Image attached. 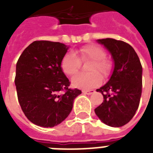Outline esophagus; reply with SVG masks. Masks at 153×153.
Returning <instances> with one entry per match:
<instances>
[{"mask_svg":"<svg viewBox=\"0 0 153 153\" xmlns=\"http://www.w3.org/2000/svg\"><path fill=\"white\" fill-rule=\"evenodd\" d=\"M94 92V91L93 90H91V91H82V93L85 94H93Z\"/></svg>","mask_w":153,"mask_h":153,"instance_id":"esophagus-1","label":"esophagus"}]
</instances>
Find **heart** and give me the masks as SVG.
Segmentation results:
<instances>
[{
	"label": "heart",
	"instance_id": "obj_1",
	"mask_svg": "<svg viewBox=\"0 0 153 153\" xmlns=\"http://www.w3.org/2000/svg\"><path fill=\"white\" fill-rule=\"evenodd\" d=\"M67 52L62 56L60 67L65 74L73 76L78 73L81 62L91 61L87 67L89 73L79 74L72 79V85L77 88L91 90L99 86L103 78H108L113 69V63L106 58V52L97 44H88L80 48L77 51ZM101 75H100V74Z\"/></svg>",
	"mask_w": 153,
	"mask_h": 153
}]
</instances>
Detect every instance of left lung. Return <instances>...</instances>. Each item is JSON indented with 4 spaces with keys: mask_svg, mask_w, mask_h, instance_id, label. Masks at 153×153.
<instances>
[{
    "mask_svg": "<svg viewBox=\"0 0 153 153\" xmlns=\"http://www.w3.org/2000/svg\"><path fill=\"white\" fill-rule=\"evenodd\" d=\"M111 53L114 69L109 82L98 89L104 100L95 109L101 121L111 127H121L135 115L142 91V66L134 49L126 42L106 38L98 39Z\"/></svg>",
    "mask_w": 153,
    "mask_h": 153,
    "instance_id": "8db88e82",
    "label": "left lung"
}]
</instances>
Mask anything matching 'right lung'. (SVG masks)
<instances>
[{"label": "right lung", "instance_id": "1", "mask_svg": "<svg viewBox=\"0 0 153 153\" xmlns=\"http://www.w3.org/2000/svg\"><path fill=\"white\" fill-rule=\"evenodd\" d=\"M67 48L59 42L36 40L20 55L15 84L22 111L35 125L54 127L67 118L74 99L82 93L71 89L60 62Z\"/></svg>", "mask_w": 153, "mask_h": 153}]
</instances>
